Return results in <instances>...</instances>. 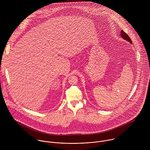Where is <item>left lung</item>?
Listing matches in <instances>:
<instances>
[{
	"label": "left lung",
	"instance_id": "1",
	"mask_svg": "<svg viewBox=\"0 0 150 150\" xmlns=\"http://www.w3.org/2000/svg\"><path fill=\"white\" fill-rule=\"evenodd\" d=\"M121 37H122L124 39H125V40L128 41L129 43L132 44V41H131V39H130V38L129 37L128 35L124 31H123L122 30L121 32Z\"/></svg>",
	"mask_w": 150,
	"mask_h": 150
}]
</instances>
